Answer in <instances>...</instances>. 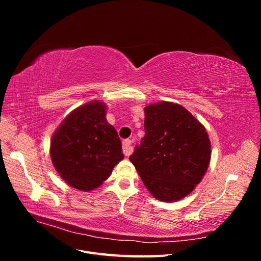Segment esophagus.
I'll use <instances>...</instances> for the list:
<instances>
[{
    "label": "esophagus",
    "mask_w": 261,
    "mask_h": 261,
    "mask_svg": "<svg viewBox=\"0 0 261 261\" xmlns=\"http://www.w3.org/2000/svg\"><path fill=\"white\" fill-rule=\"evenodd\" d=\"M133 151L132 148V140L130 139H124L123 140V152L125 155H129Z\"/></svg>",
    "instance_id": "esophagus-1"
}]
</instances>
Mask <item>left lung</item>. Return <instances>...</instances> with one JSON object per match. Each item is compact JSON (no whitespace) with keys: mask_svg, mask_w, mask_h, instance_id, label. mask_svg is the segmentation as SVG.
Segmentation results:
<instances>
[{"mask_svg":"<svg viewBox=\"0 0 261 261\" xmlns=\"http://www.w3.org/2000/svg\"><path fill=\"white\" fill-rule=\"evenodd\" d=\"M210 156L206 128L185 108L167 101L145 108V137L129 160L154 198L172 202L191 194Z\"/></svg>","mask_w":261,"mask_h":261,"instance_id":"1","label":"left lung"}]
</instances>
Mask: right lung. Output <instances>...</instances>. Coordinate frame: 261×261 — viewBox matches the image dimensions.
Wrapping results in <instances>:
<instances>
[{
	"label": "right lung",
	"instance_id": "right-lung-1",
	"mask_svg": "<svg viewBox=\"0 0 261 261\" xmlns=\"http://www.w3.org/2000/svg\"><path fill=\"white\" fill-rule=\"evenodd\" d=\"M101 101L86 103L70 113L51 140L55 170L66 183L89 192L99 187L123 160L121 139L106 118Z\"/></svg>",
	"mask_w": 261,
	"mask_h": 261
}]
</instances>
